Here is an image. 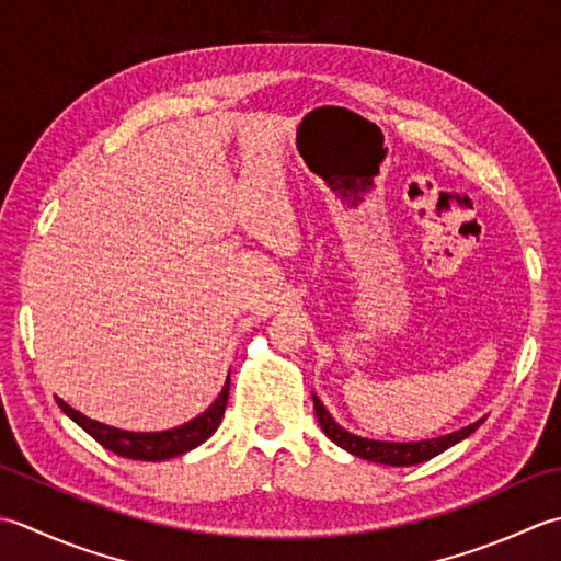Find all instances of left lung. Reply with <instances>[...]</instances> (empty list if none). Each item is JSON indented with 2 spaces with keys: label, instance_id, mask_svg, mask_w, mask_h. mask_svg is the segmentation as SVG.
Returning <instances> with one entry per match:
<instances>
[{
  "label": "left lung",
  "instance_id": "left-lung-1",
  "mask_svg": "<svg viewBox=\"0 0 561 561\" xmlns=\"http://www.w3.org/2000/svg\"><path fill=\"white\" fill-rule=\"evenodd\" d=\"M314 399V411H317V421L322 431L327 433L329 440H334L339 448L348 450L351 455L363 457V460L370 462H380V465H392V467H409V465H419L426 462L431 457L440 455L443 450H448L450 445L465 440L470 433H474L482 421L477 424L465 426L455 433H448V436L440 438H431V440H419V443H385V440H368L360 436H353L346 428H341L334 419H331L329 411L324 409V404L312 394Z\"/></svg>",
  "mask_w": 561,
  "mask_h": 561
}]
</instances>
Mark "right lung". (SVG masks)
Returning <instances> with one entry per match:
<instances>
[{"label": "right lung", "mask_w": 561, "mask_h": 561, "mask_svg": "<svg viewBox=\"0 0 561 561\" xmlns=\"http://www.w3.org/2000/svg\"><path fill=\"white\" fill-rule=\"evenodd\" d=\"M227 397H230V377H227L220 397L215 399V404L208 411H203L198 419L188 421L184 426L162 431V433H133V431L111 428V426L99 424V421L87 419L84 414H79L77 409L65 404L60 397H57V404H60L65 414L70 416L75 424L82 426L91 438L104 445L106 450L116 453L121 457H130V460L159 462V460H169V457L184 455L196 448V445H201L203 440H208L225 416Z\"/></svg>", "instance_id": "1"}]
</instances>
